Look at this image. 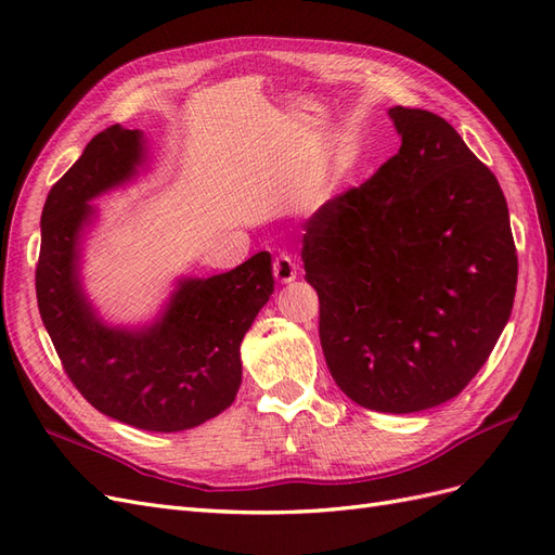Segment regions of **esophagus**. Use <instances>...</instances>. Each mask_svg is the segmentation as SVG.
<instances>
[{
    "instance_id": "34e87169",
    "label": "esophagus",
    "mask_w": 555,
    "mask_h": 555,
    "mask_svg": "<svg viewBox=\"0 0 555 555\" xmlns=\"http://www.w3.org/2000/svg\"><path fill=\"white\" fill-rule=\"evenodd\" d=\"M273 275L280 284H289L298 275V263L289 255H278L273 261Z\"/></svg>"
}]
</instances>
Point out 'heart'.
<instances>
[{
  "instance_id": "1",
  "label": "heart",
  "mask_w": 555,
  "mask_h": 555,
  "mask_svg": "<svg viewBox=\"0 0 555 555\" xmlns=\"http://www.w3.org/2000/svg\"><path fill=\"white\" fill-rule=\"evenodd\" d=\"M331 190H333V184H328V188H326V194H331Z\"/></svg>"
}]
</instances>
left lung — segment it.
I'll use <instances>...</instances> for the list:
<instances>
[{
    "label": "left lung",
    "instance_id": "1",
    "mask_svg": "<svg viewBox=\"0 0 555 555\" xmlns=\"http://www.w3.org/2000/svg\"><path fill=\"white\" fill-rule=\"evenodd\" d=\"M400 150L304 236L328 371L361 408L459 396L512 314L518 259L498 178L444 117L389 108Z\"/></svg>",
    "mask_w": 555,
    "mask_h": 555
}]
</instances>
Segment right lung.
Instances as JSON below:
<instances>
[{"mask_svg":"<svg viewBox=\"0 0 555 555\" xmlns=\"http://www.w3.org/2000/svg\"><path fill=\"white\" fill-rule=\"evenodd\" d=\"M145 159L143 131L113 125L53 184L41 212L37 300L64 373L92 408L133 428L178 433L236 400L241 343L275 280L271 255L259 251L229 273L180 278L153 324H106L80 282L82 233L96 215L90 201L137 178Z\"/></svg>","mask_w":555,"mask_h":555,"instance_id":"obj_1","label":"right lung"}]
</instances>
